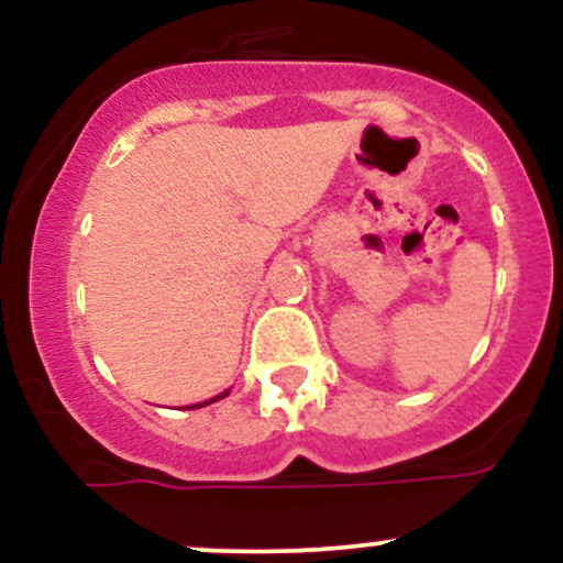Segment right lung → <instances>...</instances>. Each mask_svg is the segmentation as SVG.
<instances>
[{
	"mask_svg": "<svg viewBox=\"0 0 563 563\" xmlns=\"http://www.w3.org/2000/svg\"><path fill=\"white\" fill-rule=\"evenodd\" d=\"M228 394H230V391H222V394H217V397H214V399H206V402H198V405H190V410H192V407H203V405H211V402H217V399H222V397H228Z\"/></svg>",
	"mask_w": 563,
	"mask_h": 563,
	"instance_id": "add662e5",
	"label": "right lung"
}]
</instances>
